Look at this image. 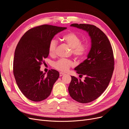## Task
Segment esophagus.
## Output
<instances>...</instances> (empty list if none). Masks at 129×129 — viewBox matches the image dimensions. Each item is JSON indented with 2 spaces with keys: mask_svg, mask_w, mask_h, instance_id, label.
<instances>
[{
  "mask_svg": "<svg viewBox=\"0 0 129 129\" xmlns=\"http://www.w3.org/2000/svg\"><path fill=\"white\" fill-rule=\"evenodd\" d=\"M64 75V73H62V72H60V76L61 77V76H62L63 75Z\"/></svg>",
  "mask_w": 129,
  "mask_h": 129,
  "instance_id": "esophagus-1",
  "label": "esophagus"
}]
</instances>
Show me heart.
Here are the masks:
<instances>
[{
	"mask_svg": "<svg viewBox=\"0 0 129 129\" xmlns=\"http://www.w3.org/2000/svg\"><path fill=\"white\" fill-rule=\"evenodd\" d=\"M62 40L72 48L73 55L78 59H83L87 55L89 49V46L87 43H81V38L74 32H69L64 34L62 37ZM57 42L56 40L53 39L50 41L48 46V53L49 55H53L55 54L57 47ZM74 64V62L70 60L61 59L54 62V67L61 72H67L68 70Z\"/></svg>",
	"mask_w": 129,
	"mask_h": 129,
	"instance_id": "obj_1",
	"label": "heart"
}]
</instances>
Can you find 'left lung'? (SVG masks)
Listing matches in <instances>:
<instances>
[{
	"label": "left lung",
	"mask_w": 129,
	"mask_h": 129,
	"mask_svg": "<svg viewBox=\"0 0 129 129\" xmlns=\"http://www.w3.org/2000/svg\"><path fill=\"white\" fill-rule=\"evenodd\" d=\"M71 26L86 31L91 39L87 58L74 69L80 75H85V79L82 82L72 76L68 87L73 99L87 103L97 99L108 87L114 69V54L108 38L98 27L83 24Z\"/></svg>",
	"instance_id": "left-lung-1"
}]
</instances>
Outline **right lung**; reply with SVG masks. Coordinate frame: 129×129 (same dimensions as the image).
Returning <instances> with one entry per match:
<instances>
[{"instance_id":"obj_1","label":"right lung","mask_w":129,"mask_h":129,"mask_svg":"<svg viewBox=\"0 0 129 129\" xmlns=\"http://www.w3.org/2000/svg\"><path fill=\"white\" fill-rule=\"evenodd\" d=\"M67 27L43 25L27 30L15 48L13 74L18 86L27 99L39 102L50 95L54 84L59 77L55 69L47 75L40 71L44 58L48 56L50 41Z\"/></svg>"}]
</instances>
